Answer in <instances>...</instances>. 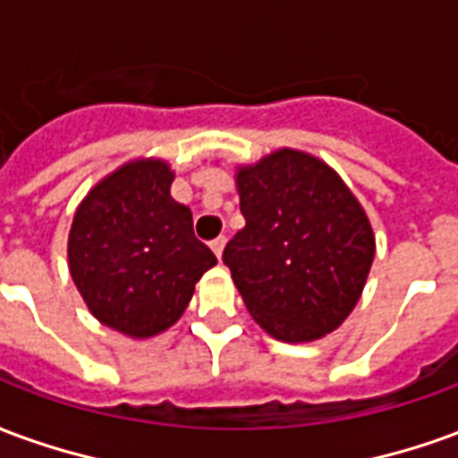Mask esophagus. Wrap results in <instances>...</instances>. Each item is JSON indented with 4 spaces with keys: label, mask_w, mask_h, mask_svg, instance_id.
Masks as SVG:
<instances>
[{
    "label": "esophagus",
    "mask_w": 458,
    "mask_h": 458,
    "mask_svg": "<svg viewBox=\"0 0 458 458\" xmlns=\"http://www.w3.org/2000/svg\"><path fill=\"white\" fill-rule=\"evenodd\" d=\"M223 248H225V235H218L216 240H210V250L216 252V258H223Z\"/></svg>",
    "instance_id": "obj_1"
}]
</instances>
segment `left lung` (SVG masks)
<instances>
[{"label":"left lung","instance_id":"left-lung-1","mask_svg":"<svg viewBox=\"0 0 458 458\" xmlns=\"http://www.w3.org/2000/svg\"><path fill=\"white\" fill-rule=\"evenodd\" d=\"M245 228L223 252L245 307L284 344L331 334L353 311L375 258L370 220L328 164L277 149L235 174Z\"/></svg>","mask_w":458,"mask_h":458}]
</instances>
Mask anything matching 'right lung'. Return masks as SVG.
Returning a JSON list of instances; mask_svg holds the SVG:
<instances>
[{
	"label": "right lung",
	"mask_w": 458,
	"mask_h": 458,
	"mask_svg": "<svg viewBox=\"0 0 458 458\" xmlns=\"http://www.w3.org/2000/svg\"><path fill=\"white\" fill-rule=\"evenodd\" d=\"M161 159L124 164L78 206L68 235L75 287L100 324L131 338L174 327L196 282L218 259L193 235L189 206L171 199Z\"/></svg>",
	"instance_id": "1"
}]
</instances>
